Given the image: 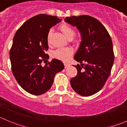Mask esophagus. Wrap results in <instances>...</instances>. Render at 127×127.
Listing matches in <instances>:
<instances>
[{"instance_id": "1", "label": "esophagus", "mask_w": 127, "mask_h": 127, "mask_svg": "<svg viewBox=\"0 0 127 127\" xmlns=\"http://www.w3.org/2000/svg\"><path fill=\"white\" fill-rule=\"evenodd\" d=\"M70 65V64L68 63H66V62H64V66H65V68H67L68 66H69Z\"/></svg>"}]
</instances>
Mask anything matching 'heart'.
I'll return each instance as SVG.
<instances>
[{
	"label": "heart",
	"mask_w": 127,
	"mask_h": 127,
	"mask_svg": "<svg viewBox=\"0 0 127 127\" xmlns=\"http://www.w3.org/2000/svg\"><path fill=\"white\" fill-rule=\"evenodd\" d=\"M60 29L66 38H72L74 35V31L72 27L66 24H62L60 26ZM52 30L49 31L48 34V41L49 42V37L51 34ZM73 53V49L71 47H62L59 48L53 52V56L56 59L63 61H68Z\"/></svg>",
	"instance_id": "1"
}]
</instances>
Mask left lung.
I'll use <instances>...</instances> for the list:
<instances>
[{
    "instance_id": "left-lung-1",
    "label": "left lung",
    "mask_w": 127,
    "mask_h": 127,
    "mask_svg": "<svg viewBox=\"0 0 127 127\" xmlns=\"http://www.w3.org/2000/svg\"><path fill=\"white\" fill-rule=\"evenodd\" d=\"M65 21L77 27L82 37L74 59L77 74L70 80L77 94L89 96L100 91L108 79L114 61L111 36L98 19L89 15L66 17Z\"/></svg>"
}]
</instances>
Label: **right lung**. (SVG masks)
Returning a JSON list of instances; mask_svg holds the SVG:
<instances>
[{"mask_svg": "<svg viewBox=\"0 0 127 127\" xmlns=\"http://www.w3.org/2000/svg\"><path fill=\"white\" fill-rule=\"evenodd\" d=\"M61 20L44 14L30 18L18 29L10 50L11 71L19 86L32 95H40L51 87L56 73L64 68L63 63L49 59L48 34L49 29Z\"/></svg>", "mask_w": 127, "mask_h": 127, "instance_id": "add662e5", "label": "right lung"}]
</instances>
